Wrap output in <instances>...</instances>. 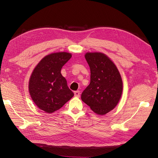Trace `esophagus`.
I'll use <instances>...</instances> for the list:
<instances>
[{"label":"esophagus","instance_id":"1","mask_svg":"<svg viewBox=\"0 0 158 158\" xmlns=\"http://www.w3.org/2000/svg\"><path fill=\"white\" fill-rule=\"evenodd\" d=\"M74 95H75V97H80V92H79V91H76V92H74Z\"/></svg>","mask_w":158,"mask_h":158}]
</instances>
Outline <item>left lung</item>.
I'll return each mask as SVG.
<instances>
[{
    "label": "left lung",
    "instance_id": "obj_1",
    "mask_svg": "<svg viewBox=\"0 0 158 158\" xmlns=\"http://www.w3.org/2000/svg\"><path fill=\"white\" fill-rule=\"evenodd\" d=\"M85 58L90 68V83L81 99L95 113L104 115L118 103L122 93V81L117 66L101 52H88Z\"/></svg>",
    "mask_w": 158,
    "mask_h": 158
}]
</instances>
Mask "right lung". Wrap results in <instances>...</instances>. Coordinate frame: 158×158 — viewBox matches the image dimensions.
<instances>
[{
    "mask_svg": "<svg viewBox=\"0 0 158 158\" xmlns=\"http://www.w3.org/2000/svg\"><path fill=\"white\" fill-rule=\"evenodd\" d=\"M72 57L61 52L46 56L33 70L29 80V91L35 104L45 113H52L74 95L69 89L61 70Z\"/></svg>",
    "mask_w": 158,
    "mask_h": 158,
    "instance_id": "1",
    "label": "right lung"
}]
</instances>
